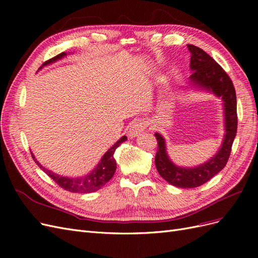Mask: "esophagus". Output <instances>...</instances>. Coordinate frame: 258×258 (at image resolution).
I'll return each instance as SVG.
<instances>
[{
	"label": "esophagus",
	"mask_w": 258,
	"mask_h": 258,
	"mask_svg": "<svg viewBox=\"0 0 258 258\" xmlns=\"http://www.w3.org/2000/svg\"><path fill=\"white\" fill-rule=\"evenodd\" d=\"M146 128V122L141 119V118H138L136 119L129 128V137L131 138H135L138 137L141 132L144 131V129Z\"/></svg>",
	"instance_id": "1"
}]
</instances>
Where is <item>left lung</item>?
I'll return each mask as SVG.
<instances>
[{
	"label": "left lung",
	"mask_w": 258,
	"mask_h": 258,
	"mask_svg": "<svg viewBox=\"0 0 258 258\" xmlns=\"http://www.w3.org/2000/svg\"><path fill=\"white\" fill-rule=\"evenodd\" d=\"M190 57V83L195 87L213 92L223 100L225 116V136L220 150L214 157L194 168H185L174 165L167 154L163 137L156 132L158 151L156 153L155 165L158 173L170 184L181 188H194L210 181L215 174L224 169L227 163L233 140L237 135V97L230 77L216 61L201 48L187 45Z\"/></svg>",
	"instance_id": "obj_1"
}]
</instances>
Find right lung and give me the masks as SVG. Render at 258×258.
<instances>
[{"mask_svg":"<svg viewBox=\"0 0 258 258\" xmlns=\"http://www.w3.org/2000/svg\"><path fill=\"white\" fill-rule=\"evenodd\" d=\"M66 56H67L66 52H61L58 54V56L49 59L48 61H46L43 66L50 64V63H52V62L57 61ZM124 141H127L126 136L121 137L118 141H117L110 148V150H108L103 155V157L101 158L100 162L98 163V166L93 169L89 174L80 176V177H68V176H62V175H58L56 173H53L50 170L43 167L41 163L36 160L34 155L32 153L31 154H32V158L34 159L36 165L40 167L51 179H53V181L56 182L60 187H62V188L68 190V191H71V192L87 194V192L97 191L98 189L101 188V187H103L113 177L115 171H116V160L114 158V153L116 151V148Z\"/></svg>","mask_w":258,"mask_h":258,"instance_id":"right-lung-1","label":"right lung"}]
</instances>
